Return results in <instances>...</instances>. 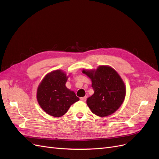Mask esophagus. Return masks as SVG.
<instances>
[{
  "mask_svg": "<svg viewBox=\"0 0 159 159\" xmlns=\"http://www.w3.org/2000/svg\"><path fill=\"white\" fill-rule=\"evenodd\" d=\"M80 99L81 101H86V99H87V97L84 96V97H80Z\"/></svg>",
  "mask_w": 159,
  "mask_h": 159,
  "instance_id": "34e87169",
  "label": "esophagus"
}]
</instances>
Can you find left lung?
Segmentation results:
<instances>
[{"mask_svg": "<svg viewBox=\"0 0 159 159\" xmlns=\"http://www.w3.org/2000/svg\"><path fill=\"white\" fill-rule=\"evenodd\" d=\"M83 72L92 80L94 94L87 99V104L94 114L105 117L112 114L123 103L125 87L123 80L112 68L100 66L96 70Z\"/></svg>", "mask_w": 159, "mask_h": 159, "instance_id": "8db88e82", "label": "left lung"}]
</instances>
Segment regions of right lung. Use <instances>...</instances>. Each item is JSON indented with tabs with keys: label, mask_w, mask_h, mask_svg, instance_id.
I'll list each match as a JSON object with an SVG mask.
<instances>
[{
	"label": "right lung",
	"mask_w": 159,
	"mask_h": 159,
	"mask_svg": "<svg viewBox=\"0 0 159 159\" xmlns=\"http://www.w3.org/2000/svg\"><path fill=\"white\" fill-rule=\"evenodd\" d=\"M66 80V74L58 70L48 74L39 85L37 99L48 114L56 117L62 116L71 105L79 100L74 92L65 86Z\"/></svg>",
	"instance_id": "1"
}]
</instances>
